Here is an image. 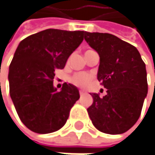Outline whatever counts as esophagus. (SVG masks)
<instances>
[{
  "label": "esophagus",
  "instance_id": "34e87169",
  "mask_svg": "<svg viewBox=\"0 0 155 155\" xmlns=\"http://www.w3.org/2000/svg\"><path fill=\"white\" fill-rule=\"evenodd\" d=\"M86 95V92H84V91H82V90H80V96H83Z\"/></svg>",
  "mask_w": 155,
  "mask_h": 155
}]
</instances>
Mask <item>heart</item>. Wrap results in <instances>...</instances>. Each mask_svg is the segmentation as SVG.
<instances>
[{
	"instance_id": "b5f03b06",
	"label": "heart",
	"mask_w": 155,
	"mask_h": 155,
	"mask_svg": "<svg viewBox=\"0 0 155 155\" xmlns=\"http://www.w3.org/2000/svg\"><path fill=\"white\" fill-rule=\"evenodd\" d=\"M93 79V75L87 73H78L75 74L72 79L71 81L73 84H74L75 86L81 87H87L90 81Z\"/></svg>"
}]
</instances>
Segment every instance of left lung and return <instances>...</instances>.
<instances>
[{"mask_svg": "<svg viewBox=\"0 0 155 155\" xmlns=\"http://www.w3.org/2000/svg\"><path fill=\"white\" fill-rule=\"evenodd\" d=\"M84 38L99 54L97 79L107 88L104 97L90 94L94 102L88 116L100 132H127L138 121L147 95L146 65L135 46L114 35L85 31Z\"/></svg>", "mask_w": 155, "mask_h": 155, "instance_id": "left-lung-1", "label": "left lung"}]
</instances>
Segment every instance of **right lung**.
<instances>
[{
    "mask_svg": "<svg viewBox=\"0 0 155 155\" xmlns=\"http://www.w3.org/2000/svg\"><path fill=\"white\" fill-rule=\"evenodd\" d=\"M84 31L48 29L20 42L9 66V94L23 124L37 133H51L64 126L79 90L64 83L53 86L55 70L83 40Z\"/></svg>",
    "mask_w": 155,
    "mask_h": 155,
    "instance_id": "1",
    "label": "right lung"
}]
</instances>
